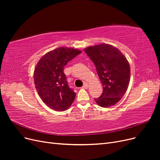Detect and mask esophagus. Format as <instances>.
I'll return each mask as SVG.
<instances>
[{"label":"esophagus","instance_id":"obj_1","mask_svg":"<svg viewBox=\"0 0 160 160\" xmlns=\"http://www.w3.org/2000/svg\"><path fill=\"white\" fill-rule=\"evenodd\" d=\"M88 87H89V85H88V83H85V84L83 85V88L88 89Z\"/></svg>","mask_w":160,"mask_h":160}]
</instances>
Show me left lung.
I'll list each match as a JSON object with an SVG mask.
<instances>
[{"mask_svg":"<svg viewBox=\"0 0 160 160\" xmlns=\"http://www.w3.org/2000/svg\"><path fill=\"white\" fill-rule=\"evenodd\" d=\"M84 51L93 62L103 85L102 94L95 101L102 108L115 105L129 83L130 66L127 59L117 48L107 44L89 47Z\"/></svg>","mask_w":160,"mask_h":160,"instance_id":"obj_1","label":"left lung"}]
</instances>
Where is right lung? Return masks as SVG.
I'll use <instances>...</instances> for the list:
<instances>
[{
    "mask_svg": "<svg viewBox=\"0 0 160 160\" xmlns=\"http://www.w3.org/2000/svg\"><path fill=\"white\" fill-rule=\"evenodd\" d=\"M81 52L72 48L59 47L47 52L38 62L34 71L35 88L43 102L52 109L65 111L73 102L76 93L69 87L63 69Z\"/></svg>",
    "mask_w": 160,
    "mask_h": 160,
    "instance_id": "obj_1",
    "label": "right lung"
}]
</instances>
